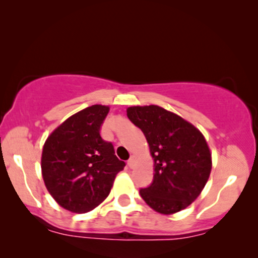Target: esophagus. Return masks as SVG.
Masks as SVG:
<instances>
[{
    "instance_id": "1",
    "label": "esophagus",
    "mask_w": 258,
    "mask_h": 258,
    "mask_svg": "<svg viewBox=\"0 0 258 258\" xmlns=\"http://www.w3.org/2000/svg\"><path fill=\"white\" fill-rule=\"evenodd\" d=\"M135 161H136V157H135V155H132V158H130L129 161H128V165L130 167H134L135 166Z\"/></svg>"
}]
</instances>
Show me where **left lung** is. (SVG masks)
<instances>
[{"mask_svg":"<svg viewBox=\"0 0 258 258\" xmlns=\"http://www.w3.org/2000/svg\"><path fill=\"white\" fill-rule=\"evenodd\" d=\"M126 114L145 134L154 163L153 183L140 195L160 214L185 209L202 192L212 171L205 136L194 124L158 105L130 106Z\"/></svg>","mask_w":258,"mask_h":258,"instance_id":"obj_1","label":"left lung"}]
</instances>
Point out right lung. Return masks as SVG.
<instances>
[{
  "instance_id": "right-lung-1",
  "label": "right lung",
  "mask_w": 258,
  "mask_h": 258,
  "mask_svg": "<svg viewBox=\"0 0 258 258\" xmlns=\"http://www.w3.org/2000/svg\"><path fill=\"white\" fill-rule=\"evenodd\" d=\"M110 107L92 105L59 124L41 152V176L47 191L73 213L93 211L109 196L125 163L114 155L100 129Z\"/></svg>"
}]
</instances>
